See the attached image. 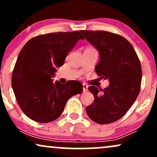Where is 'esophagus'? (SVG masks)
Masks as SVG:
<instances>
[{
  "label": "esophagus",
  "mask_w": 157,
  "mask_h": 157,
  "mask_svg": "<svg viewBox=\"0 0 157 157\" xmlns=\"http://www.w3.org/2000/svg\"><path fill=\"white\" fill-rule=\"evenodd\" d=\"M82 90L83 92H86L88 91V86L86 84H82Z\"/></svg>",
  "instance_id": "1"
}]
</instances>
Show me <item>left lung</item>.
<instances>
[{"label":"left lung","mask_w":157,"mask_h":157,"mask_svg":"<svg viewBox=\"0 0 157 157\" xmlns=\"http://www.w3.org/2000/svg\"><path fill=\"white\" fill-rule=\"evenodd\" d=\"M80 32L100 52L95 71L110 82L104 89L89 86L94 100L86 107V113L97 123H112L122 117L137 98L142 81L140 59L132 45L121 35L105 31Z\"/></svg>","instance_id":"left-lung-1"}]
</instances>
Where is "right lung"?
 I'll return each mask as SVG.
<instances>
[{
    "label": "right lung",
    "mask_w": 157,
    "mask_h": 157,
    "mask_svg": "<svg viewBox=\"0 0 157 157\" xmlns=\"http://www.w3.org/2000/svg\"><path fill=\"white\" fill-rule=\"evenodd\" d=\"M80 39V32H54L30 39L20 52L12 75L16 100L25 114L34 121L47 123L63 111L68 100L82 92V85L70 80L63 85L52 80L56 68Z\"/></svg>",
    "instance_id": "add662e5"
}]
</instances>
